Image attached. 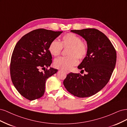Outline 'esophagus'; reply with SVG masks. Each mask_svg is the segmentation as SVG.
I'll use <instances>...</instances> for the list:
<instances>
[{
  "mask_svg": "<svg viewBox=\"0 0 127 127\" xmlns=\"http://www.w3.org/2000/svg\"><path fill=\"white\" fill-rule=\"evenodd\" d=\"M64 72L66 73V74H69V71H64Z\"/></svg>",
  "mask_w": 127,
  "mask_h": 127,
  "instance_id": "obj_1",
  "label": "esophagus"
}]
</instances>
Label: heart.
<instances>
[{"instance_id":"b5f03b06","label":"heart","mask_w":127,"mask_h":127,"mask_svg":"<svg viewBox=\"0 0 127 127\" xmlns=\"http://www.w3.org/2000/svg\"><path fill=\"white\" fill-rule=\"evenodd\" d=\"M64 48H68V56L57 58L54 61V66L63 70H70L78 64V60L85 57L88 51V46L85 42L81 40L78 35L74 33H68L64 35L61 42L53 40L49 44V50L51 54L58 56Z\"/></svg>"}]
</instances>
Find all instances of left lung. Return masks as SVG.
Returning a JSON list of instances; mask_svg holds the SVG:
<instances>
[{
  "label": "left lung",
  "mask_w": 127,
  "mask_h": 127,
  "mask_svg": "<svg viewBox=\"0 0 127 127\" xmlns=\"http://www.w3.org/2000/svg\"><path fill=\"white\" fill-rule=\"evenodd\" d=\"M87 42L88 51L78 68L87 74L69 73L63 82L66 90L75 96L87 97L95 94L104 87L116 66L117 53L104 34L95 29L71 30Z\"/></svg>",
  "instance_id": "8db88e82"
}]
</instances>
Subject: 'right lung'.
Returning <instances> with one entry per match:
<instances>
[{"mask_svg": "<svg viewBox=\"0 0 127 127\" xmlns=\"http://www.w3.org/2000/svg\"><path fill=\"white\" fill-rule=\"evenodd\" d=\"M62 32L35 30L25 34L15 45L10 61L11 79L20 94L29 100L42 97L46 80L58 71L51 67L44 72L39 69L50 66L52 56L49 44Z\"/></svg>", "mask_w": 127, "mask_h": 127, "instance_id": "obj_1", "label": "right lung"}]
</instances>
